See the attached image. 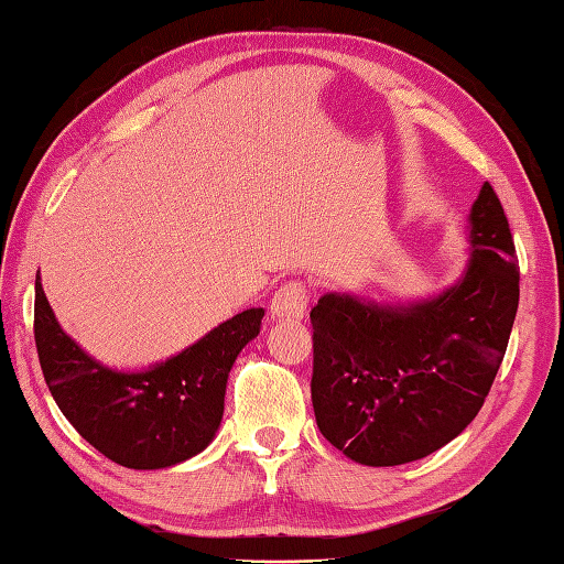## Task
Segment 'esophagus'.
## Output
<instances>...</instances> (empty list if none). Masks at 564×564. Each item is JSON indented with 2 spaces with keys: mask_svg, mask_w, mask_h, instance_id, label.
I'll use <instances>...</instances> for the list:
<instances>
[{
  "mask_svg": "<svg viewBox=\"0 0 564 564\" xmlns=\"http://www.w3.org/2000/svg\"><path fill=\"white\" fill-rule=\"evenodd\" d=\"M308 306V290L301 280L284 282L278 292L272 294V304L270 313L272 318H282V321H299L304 318Z\"/></svg>",
  "mask_w": 564,
  "mask_h": 564,
  "instance_id": "34e87169",
  "label": "esophagus"
}]
</instances>
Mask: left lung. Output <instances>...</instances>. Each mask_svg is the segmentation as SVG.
Instances as JSON below:
<instances>
[{
  "label": "left lung",
  "instance_id": "1",
  "mask_svg": "<svg viewBox=\"0 0 564 564\" xmlns=\"http://www.w3.org/2000/svg\"><path fill=\"white\" fill-rule=\"evenodd\" d=\"M471 260L437 299L378 306L325 294L311 308V400L325 441L366 466L429 457L469 425L498 376L519 306V263L486 182Z\"/></svg>",
  "mask_w": 564,
  "mask_h": 564
}]
</instances>
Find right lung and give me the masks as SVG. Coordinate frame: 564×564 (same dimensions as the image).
<instances>
[{
	"instance_id": "right-lung-1",
	"label": "right lung",
	"mask_w": 564,
	"mask_h": 564,
	"mask_svg": "<svg viewBox=\"0 0 564 564\" xmlns=\"http://www.w3.org/2000/svg\"><path fill=\"white\" fill-rule=\"evenodd\" d=\"M263 315L246 308L145 373H117L64 333L35 278V347L54 402L84 441L127 469H164L210 445L229 370Z\"/></svg>"
}]
</instances>
